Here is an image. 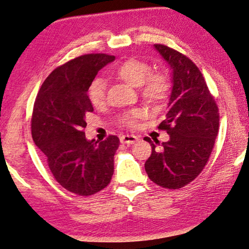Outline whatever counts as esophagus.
Listing matches in <instances>:
<instances>
[{"mask_svg":"<svg viewBox=\"0 0 249 249\" xmlns=\"http://www.w3.org/2000/svg\"><path fill=\"white\" fill-rule=\"evenodd\" d=\"M138 139H139V138H138L137 136H133V135H124L120 137L121 143H125V144L135 143Z\"/></svg>","mask_w":249,"mask_h":249,"instance_id":"1","label":"esophagus"}]
</instances>
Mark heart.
Here are the masks:
<instances>
[{"instance_id":"b5f03b06","label":"heart","mask_w":249,"mask_h":249,"mask_svg":"<svg viewBox=\"0 0 249 249\" xmlns=\"http://www.w3.org/2000/svg\"><path fill=\"white\" fill-rule=\"evenodd\" d=\"M151 72V67L142 60L129 58L117 67L114 74L122 81L132 87H140L142 98L150 105H160L170 93L171 82L162 72ZM88 98L91 105L99 108L106 101V82L101 78H95L88 89ZM143 110L136 109L122 114L120 120L124 124L132 127L136 121L143 117Z\"/></svg>"}]
</instances>
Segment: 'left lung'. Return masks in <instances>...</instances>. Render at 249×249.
Returning <instances> with one entry per match:
<instances>
[{"label":"left lung","mask_w":249,"mask_h":249,"mask_svg":"<svg viewBox=\"0 0 249 249\" xmlns=\"http://www.w3.org/2000/svg\"><path fill=\"white\" fill-rule=\"evenodd\" d=\"M154 47L171 70L168 111L158 127L170 138L162 143L144 138L152 149L144 169L158 186L178 189L197 178L207 163L219 129V113L196 64L166 45Z\"/></svg>","instance_id":"1"}]
</instances>
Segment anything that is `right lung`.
<instances>
[{"label":"right lung","instance_id":"obj_1","mask_svg":"<svg viewBox=\"0 0 249 249\" xmlns=\"http://www.w3.org/2000/svg\"><path fill=\"white\" fill-rule=\"evenodd\" d=\"M113 55L85 54L60 66L41 86L33 107L31 129L36 147L63 188L79 196L97 194L109 185L119 138L87 140L86 114L93 111L88 89Z\"/></svg>","mask_w":249,"mask_h":249}]
</instances>
